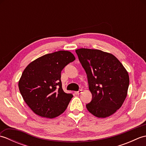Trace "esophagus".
Segmentation results:
<instances>
[{
    "label": "esophagus",
    "instance_id": "esophagus-1",
    "mask_svg": "<svg viewBox=\"0 0 146 146\" xmlns=\"http://www.w3.org/2000/svg\"><path fill=\"white\" fill-rule=\"evenodd\" d=\"M82 92V90H79L78 91H77V92H75V94L76 95H79V94H81Z\"/></svg>",
    "mask_w": 146,
    "mask_h": 146
}]
</instances>
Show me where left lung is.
<instances>
[{
	"label": "left lung",
	"mask_w": 146,
	"mask_h": 146,
	"mask_svg": "<svg viewBox=\"0 0 146 146\" xmlns=\"http://www.w3.org/2000/svg\"><path fill=\"white\" fill-rule=\"evenodd\" d=\"M87 75L92 100L86 105L92 114L105 118L122 106L129 85L128 72L113 54L98 49L76 50Z\"/></svg>",
	"instance_id": "obj_1"
}]
</instances>
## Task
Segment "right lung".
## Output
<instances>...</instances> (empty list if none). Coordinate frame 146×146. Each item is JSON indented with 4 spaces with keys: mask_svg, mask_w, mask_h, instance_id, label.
Listing matches in <instances>:
<instances>
[{
    "mask_svg": "<svg viewBox=\"0 0 146 146\" xmlns=\"http://www.w3.org/2000/svg\"><path fill=\"white\" fill-rule=\"evenodd\" d=\"M75 60L68 51L45 54L29 63L19 82L26 104L38 115L52 119L63 113L73 96L62 88L61 72Z\"/></svg>",
    "mask_w": 146,
    "mask_h": 146,
    "instance_id": "right-lung-1",
    "label": "right lung"
}]
</instances>
